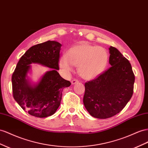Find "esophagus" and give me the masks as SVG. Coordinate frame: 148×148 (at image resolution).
<instances>
[{"instance_id": "1", "label": "esophagus", "mask_w": 148, "mask_h": 148, "mask_svg": "<svg viewBox=\"0 0 148 148\" xmlns=\"http://www.w3.org/2000/svg\"><path fill=\"white\" fill-rule=\"evenodd\" d=\"M79 82V81L78 80V79H73L72 81H71V84H72V85H75V84H76V83H78Z\"/></svg>"}]
</instances>
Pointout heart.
<instances>
[{
  "label": "heart",
  "instance_id": "b5f03b06",
  "mask_svg": "<svg viewBox=\"0 0 148 148\" xmlns=\"http://www.w3.org/2000/svg\"><path fill=\"white\" fill-rule=\"evenodd\" d=\"M109 54L101 47L83 43L75 45L67 51L60 61V66L65 73L78 66L79 75L86 79H93L101 75L108 64Z\"/></svg>",
  "mask_w": 148,
  "mask_h": 148
}]
</instances>
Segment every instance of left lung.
<instances>
[{"label": "left lung", "instance_id": "obj_1", "mask_svg": "<svg viewBox=\"0 0 148 148\" xmlns=\"http://www.w3.org/2000/svg\"><path fill=\"white\" fill-rule=\"evenodd\" d=\"M111 67L85 84L83 103L92 116L106 119L119 113L133 94L134 75L131 63L117 49L109 48Z\"/></svg>", "mask_w": 148, "mask_h": 148}]
</instances>
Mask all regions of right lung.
<instances>
[{"label":"right lung","instance_id":"right-lung-1","mask_svg":"<svg viewBox=\"0 0 148 148\" xmlns=\"http://www.w3.org/2000/svg\"><path fill=\"white\" fill-rule=\"evenodd\" d=\"M61 47L58 42L50 40L32 46L20 58L12 74L15 100L34 116L45 118L53 114L60 105L63 88L71 85L57 71ZM32 63H38L52 69L34 86L27 78Z\"/></svg>","mask_w":148,"mask_h":148}]
</instances>
